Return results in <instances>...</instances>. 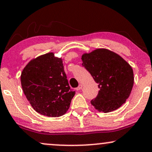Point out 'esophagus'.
<instances>
[{"label":"esophagus","mask_w":152,"mask_h":152,"mask_svg":"<svg viewBox=\"0 0 152 152\" xmlns=\"http://www.w3.org/2000/svg\"><path fill=\"white\" fill-rule=\"evenodd\" d=\"M82 87H83V85L82 84H79V86H78L77 88H76V90L77 91H79V90H81V88H82Z\"/></svg>","instance_id":"esophagus-1"}]
</instances>
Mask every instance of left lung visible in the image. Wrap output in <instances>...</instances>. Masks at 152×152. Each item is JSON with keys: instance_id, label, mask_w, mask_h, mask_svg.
<instances>
[{"instance_id": "left-lung-1", "label": "left lung", "mask_w": 152, "mask_h": 152, "mask_svg": "<svg viewBox=\"0 0 152 152\" xmlns=\"http://www.w3.org/2000/svg\"><path fill=\"white\" fill-rule=\"evenodd\" d=\"M82 66L98 83L99 94L91 104L99 111L111 112L126 102L134 85L132 66L119 55L98 48L82 55Z\"/></svg>"}]
</instances>
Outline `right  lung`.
I'll list each match as a JSON object with an SVG mask.
<instances>
[{
	"mask_svg": "<svg viewBox=\"0 0 152 152\" xmlns=\"http://www.w3.org/2000/svg\"><path fill=\"white\" fill-rule=\"evenodd\" d=\"M20 81L31 106L43 116L58 117L66 114L75 95L62 59L54 56L53 53L31 60L23 70Z\"/></svg>",
	"mask_w": 152,
	"mask_h": 152,
	"instance_id": "add662e5",
	"label": "right lung"
}]
</instances>
